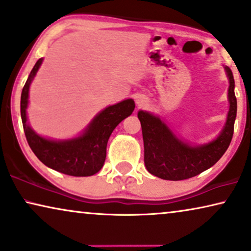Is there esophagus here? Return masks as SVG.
Listing matches in <instances>:
<instances>
[{
	"label": "esophagus",
	"instance_id": "1",
	"mask_svg": "<svg viewBox=\"0 0 251 251\" xmlns=\"http://www.w3.org/2000/svg\"><path fill=\"white\" fill-rule=\"evenodd\" d=\"M135 99H136V105L138 106V107H144V106H146L147 98L144 95H137Z\"/></svg>",
	"mask_w": 251,
	"mask_h": 251
}]
</instances>
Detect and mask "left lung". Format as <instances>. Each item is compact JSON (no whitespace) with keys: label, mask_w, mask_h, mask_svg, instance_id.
I'll use <instances>...</instances> for the list:
<instances>
[{"label":"left lung","mask_w":251,"mask_h":251,"mask_svg":"<svg viewBox=\"0 0 251 251\" xmlns=\"http://www.w3.org/2000/svg\"><path fill=\"white\" fill-rule=\"evenodd\" d=\"M229 87L227 119L217 138L200 146H191L174 135L159 116L139 111L144 140V162L150 174L166 180L192 178L214 166L231 144L236 118L234 77L226 66Z\"/></svg>","instance_id":"obj_1"}]
</instances>
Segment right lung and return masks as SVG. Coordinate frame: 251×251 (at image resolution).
Masks as SVG:
<instances>
[{"mask_svg":"<svg viewBox=\"0 0 251 251\" xmlns=\"http://www.w3.org/2000/svg\"><path fill=\"white\" fill-rule=\"evenodd\" d=\"M42 60L43 58H40L36 61L24 85L20 98V114L28 145L37 159L51 169L75 177L92 176L104 166L109 136L122 120L131 115L135 109V101L126 99L106 107L76 138L51 140L41 137L27 123L26 108L28 105L29 85Z\"/></svg>","mask_w":251,"mask_h":251,"instance_id":"1","label":"right lung"}]
</instances>
